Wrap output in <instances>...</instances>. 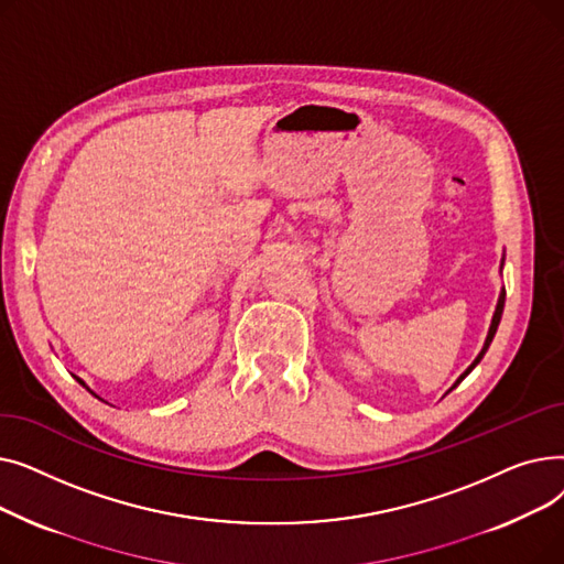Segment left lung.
<instances>
[{
  "instance_id": "1",
  "label": "left lung",
  "mask_w": 564,
  "mask_h": 564,
  "mask_svg": "<svg viewBox=\"0 0 564 564\" xmlns=\"http://www.w3.org/2000/svg\"><path fill=\"white\" fill-rule=\"evenodd\" d=\"M502 264H506V258H500V272H502ZM502 306H506V288H500V294H498V302H496V311H494V317H491V324H489V332H487V338H485V345H482V349H480V354L476 357V361H473L459 377H457V381L453 383V387L448 389V393L453 391V389H457L459 383L464 381V377L476 368L480 361H482V357L487 354V349H489V345H491V340H494V336H496V329H498V324H500V317H502Z\"/></svg>"
}]
</instances>
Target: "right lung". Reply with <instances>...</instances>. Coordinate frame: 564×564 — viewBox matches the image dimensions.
I'll use <instances>...</instances> for the list:
<instances>
[{"label": "right lung", "mask_w": 564, "mask_h": 564, "mask_svg": "<svg viewBox=\"0 0 564 564\" xmlns=\"http://www.w3.org/2000/svg\"><path fill=\"white\" fill-rule=\"evenodd\" d=\"M73 377H75V375H73ZM75 379H77V381H79V383H82V387H84V389H86V391H88V393H94V391H91V389H88V387H86V383H84V379H79V377H75ZM94 395H96V393H94ZM96 398H98V395H96Z\"/></svg>", "instance_id": "right-lung-1"}]
</instances>
